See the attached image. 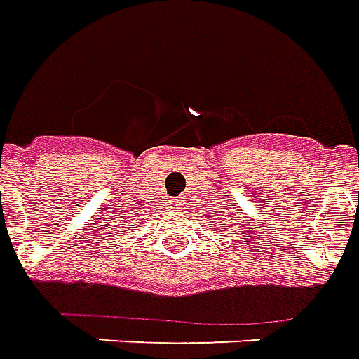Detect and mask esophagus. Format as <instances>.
<instances>
[{"mask_svg": "<svg viewBox=\"0 0 359 359\" xmlns=\"http://www.w3.org/2000/svg\"><path fill=\"white\" fill-rule=\"evenodd\" d=\"M170 206H172V208H182V206H184V200H182V198H172V200H170Z\"/></svg>", "mask_w": 359, "mask_h": 359, "instance_id": "34e87169", "label": "esophagus"}]
</instances>
